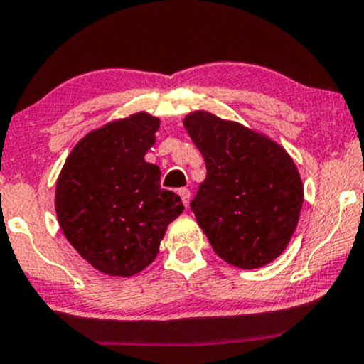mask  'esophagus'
I'll list each match as a JSON object with an SVG mask.
<instances>
[{
	"mask_svg": "<svg viewBox=\"0 0 364 364\" xmlns=\"http://www.w3.org/2000/svg\"><path fill=\"white\" fill-rule=\"evenodd\" d=\"M178 196H181L183 206L189 208V203H191V191H189V189H181V191H178Z\"/></svg>",
	"mask_w": 364,
	"mask_h": 364,
	"instance_id": "1",
	"label": "esophagus"
}]
</instances>
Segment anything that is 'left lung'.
<instances>
[{"instance_id": "left-lung-1", "label": "left lung", "mask_w": 364, "mask_h": 364, "mask_svg": "<svg viewBox=\"0 0 364 364\" xmlns=\"http://www.w3.org/2000/svg\"><path fill=\"white\" fill-rule=\"evenodd\" d=\"M183 127L206 163L191 210L216 255L255 270L277 259L299 222L304 187L289 153L264 134L193 112Z\"/></svg>"}]
</instances>
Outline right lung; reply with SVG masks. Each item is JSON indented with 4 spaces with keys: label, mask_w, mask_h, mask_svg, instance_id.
<instances>
[{
    "label": "right lung",
    "mask_w": 364,
    "mask_h": 364,
    "mask_svg": "<svg viewBox=\"0 0 364 364\" xmlns=\"http://www.w3.org/2000/svg\"><path fill=\"white\" fill-rule=\"evenodd\" d=\"M160 118L146 112L91 130L68 154L56 181L55 210L68 242L92 268L132 277L149 267L166 227L183 211L144 160Z\"/></svg>",
    "instance_id": "add662e5"
}]
</instances>
